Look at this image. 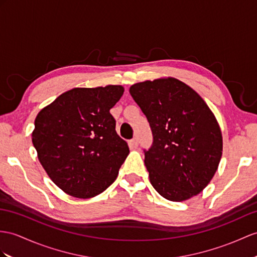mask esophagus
I'll return each mask as SVG.
<instances>
[{
  "mask_svg": "<svg viewBox=\"0 0 257 257\" xmlns=\"http://www.w3.org/2000/svg\"><path fill=\"white\" fill-rule=\"evenodd\" d=\"M128 146H130V148H132V149L137 148V147H139V141H137V139L131 140V141L128 142Z\"/></svg>",
  "mask_w": 257,
  "mask_h": 257,
  "instance_id": "obj_1",
  "label": "esophagus"
}]
</instances>
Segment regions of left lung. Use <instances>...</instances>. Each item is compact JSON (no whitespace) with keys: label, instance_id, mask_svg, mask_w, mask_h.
<instances>
[{"label":"left lung","instance_id":"left-lung-1","mask_svg":"<svg viewBox=\"0 0 257 257\" xmlns=\"http://www.w3.org/2000/svg\"><path fill=\"white\" fill-rule=\"evenodd\" d=\"M130 93L153 133L152 146L144 153L154 189L172 202L197 195L214 177L222 155L221 131L208 105L176 78L137 83Z\"/></svg>","mask_w":257,"mask_h":257}]
</instances>
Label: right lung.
I'll use <instances>...</instances> for the list:
<instances>
[{
    "instance_id": "obj_1",
    "label": "right lung",
    "mask_w": 257,
    "mask_h": 257,
    "mask_svg": "<svg viewBox=\"0 0 257 257\" xmlns=\"http://www.w3.org/2000/svg\"><path fill=\"white\" fill-rule=\"evenodd\" d=\"M123 91L115 85L74 88L37 115L33 144L39 161L68 195L93 197L115 181L130 153L110 113Z\"/></svg>"
}]
</instances>
